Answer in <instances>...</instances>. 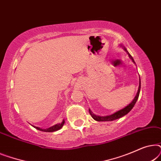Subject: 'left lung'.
Instances as JSON below:
<instances>
[{
	"mask_svg": "<svg viewBox=\"0 0 161 161\" xmlns=\"http://www.w3.org/2000/svg\"><path fill=\"white\" fill-rule=\"evenodd\" d=\"M119 46L121 47L122 48L123 50H125V52L127 53V54L128 55L129 58L131 59V61H133L134 64L135 63V61L133 60V58L131 56V55L129 53L128 51H127L126 47H124L122 45H119ZM140 90H141V80H140V78H139V86H138V92H137V94H136V95L135 97H134L133 100L132 101V102L130 103L128 105H127L126 107L124 108L119 110V111L115 112V113H114L113 114H111V115H108V116H98V115H96L95 114H94L93 112H92L91 110L89 109V114H91L92 117L94 119V120L97 121V122H108V121H114L115 119H119L121 117H122V116H124L125 115H126L127 114H128L130 111H131L132 108H133L134 105H135L136 101H137L138 98V96H139V93H140Z\"/></svg>",
	"mask_w": 161,
	"mask_h": 161,
	"instance_id": "obj_1",
	"label": "left lung"
}]
</instances>
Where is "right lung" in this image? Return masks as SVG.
I'll use <instances>...</instances> for the list:
<instances>
[{
	"instance_id": "add662e5",
	"label": "right lung",
	"mask_w": 161,
	"mask_h": 161,
	"mask_svg": "<svg viewBox=\"0 0 161 161\" xmlns=\"http://www.w3.org/2000/svg\"><path fill=\"white\" fill-rule=\"evenodd\" d=\"M65 123V120L63 119L62 122L61 123H58V124H56L53 125V126L49 127V128H47V129H42V128H40V127H36V126H32L34 127V128H36L37 130H39L40 131H44V132H55V131H57L58 130H60L61 127L64 126V125Z\"/></svg>"
}]
</instances>
